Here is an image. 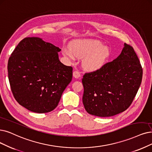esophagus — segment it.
Returning <instances> with one entry per match:
<instances>
[{"mask_svg": "<svg viewBox=\"0 0 152 152\" xmlns=\"http://www.w3.org/2000/svg\"><path fill=\"white\" fill-rule=\"evenodd\" d=\"M73 76H74L75 78H78L79 77H80L81 75H80V73L78 72V71H74L73 72Z\"/></svg>", "mask_w": 152, "mask_h": 152, "instance_id": "1", "label": "esophagus"}]
</instances>
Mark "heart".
<instances>
[{
  "instance_id": "obj_1",
  "label": "heart",
  "mask_w": 152,
  "mask_h": 152,
  "mask_svg": "<svg viewBox=\"0 0 152 152\" xmlns=\"http://www.w3.org/2000/svg\"><path fill=\"white\" fill-rule=\"evenodd\" d=\"M63 53L65 57L71 60H75V57L83 58V68L89 71H96L106 64L110 56V50L99 40L82 39L73 42L70 48H64Z\"/></svg>"
}]
</instances>
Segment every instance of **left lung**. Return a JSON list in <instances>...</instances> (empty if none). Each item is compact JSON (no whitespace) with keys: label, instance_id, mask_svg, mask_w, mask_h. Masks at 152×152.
Listing matches in <instances>:
<instances>
[{"label":"left lung","instance_id":"8db88e82","mask_svg":"<svg viewBox=\"0 0 152 152\" xmlns=\"http://www.w3.org/2000/svg\"><path fill=\"white\" fill-rule=\"evenodd\" d=\"M143 71L132 46L124 44L119 56L83 77L82 101L86 111L108 117L126 110L140 86Z\"/></svg>","mask_w":152,"mask_h":152}]
</instances>
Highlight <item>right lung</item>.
Listing matches in <instances>:
<instances>
[{
	"instance_id": "1",
	"label": "right lung",
	"mask_w": 152,
	"mask_h": 152,
	"mask_svg": "<svg viewBox=\"0 0 152 152\" xmlns=\"http://www.w3.org/2000/svg\"><path fill=\"white\" fill-rule=\"evenodd\" d=\"M60 50L39 37H26L12 53L7 65L11 90L27 110L44 113L57 107L73 70L59 60Z\"/></svg>"
}]
</instances>
